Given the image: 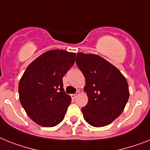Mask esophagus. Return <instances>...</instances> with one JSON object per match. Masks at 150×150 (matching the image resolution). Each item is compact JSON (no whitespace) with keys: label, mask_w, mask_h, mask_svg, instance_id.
I'll list each match as a JSON object with an SVG mask.
<instances>
[{"label":"esophagus","mask_w":150,"mask_h":150,"mask_svg":"<svg viewBox=\"0 0 150 150\" xmlns=\"http://www.w3.org/2000/svg\"><path fill=\"white\" fill-rule=\"evenodd\" d=\"M78 95H79V92L76 93H75V94H71V97H72L73 100H75V99H76V97L78 96Z\"/></svg>","instance_id":"esophagus-1"}]
</instances>
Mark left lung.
Masks as SVG:
<instances>
[{"instance_id": "8db88e82", "label": "left lung", "mask_w": 150, "mask_h": 150, "mask_svg": "<svg viewBox=\"0 0 150 150\" xmlns=\"http://www.w3.org/2000/svg\"><path fill=\"white\" fill-rule=\"evenodd\" d=\"M76 63L83 74L88 103L81 109L84 120L94 127L110 124L122 112L129 97L128 83L104 58L79 52Z\"/></svg>"}]
</instances>
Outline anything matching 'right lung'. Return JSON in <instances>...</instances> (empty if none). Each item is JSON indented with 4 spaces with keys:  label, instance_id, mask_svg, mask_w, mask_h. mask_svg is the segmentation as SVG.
Returning <instances> with one entry per match:
<instances>
[{
    "label": "right lung",
    "instance_id": "add662e5",
    "mask_svg": "<svg viewBox=\"0 0 150 150\" xmlns=\"http://www.w3.org/2000/svg\"><path fill=\"white\" fill-rule=\"evenodd\" d=\"M76 53L50 50L29 64L18 86L20 102L37 124L53 127L64 120L71 97L64 92L63 77L74 65Z\"/></svg>",
    "mask_w": 150,
    "mask_h": 150
}]
</instances>
